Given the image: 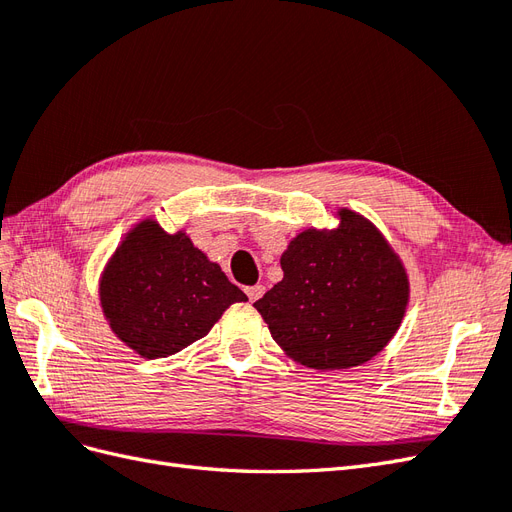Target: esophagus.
<instances>
[{
  "label": "esophagus",
  "instance_id": "obj_1",
  "mask_svg": "<svg viewBox=\"0 0 512 512\" xmlns=\"http://www.w3.org/2000/svg\"><path fill=\"white\" fill-rule=\"evenodd\" d=\"M245 292H247V297H250V301L254 303V301H258L262 294H265V286H260V284H256V286H250V288H245Z\"/></svg>",
  "mask_w": 512,
  "mask_h": 512
}]
</instances>
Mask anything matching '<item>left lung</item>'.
<instances>
[{"mask_svg":"<svg viewBox=\"0 0 512 512\" xmlns=\"http://www.w3.org/2000/svg\"><path fill=\"white\" fill-rule=\"evenodd\" d=\"M337 218V228H307L288 243L282 282L254 303L290 359L320 371L374 359L410 299L404 262L382 232L350 209Z\"/></svg>","mask_w":512,"mask_h":512,"instance_id":"left-lung-1","label":"left lung"}]
</instances>
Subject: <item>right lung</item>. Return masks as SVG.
I'll use <instances>...</instances> for the list:
<instances>
[{"label":"right lung","mask_w":512,"mask_h":512,"mask_svg":"<svg viewBox=\"0 0 512 512\" xmlns=\"http://www.w3.org/2000/svg\"><path fill=\"white\" fill-rule=\"evenodd\" d=\"M98 292L108 327L145 359L188 348L232 303L247 301L183 230L168 235L149 218L108 258Z\"/></svg>","instance_id":"add662e5"}]
</instances>
